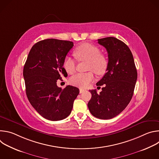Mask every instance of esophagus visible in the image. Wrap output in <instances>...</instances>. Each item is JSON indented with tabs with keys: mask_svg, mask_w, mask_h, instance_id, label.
<instances>
[{
	"mask_svg": "<svg viewBox=\"0 0 159 159\" xmlns=\"http://www.w3.org/2000/svg\"><path fill=\"white\" fill-rule=\"evenodd\" d=\"M79 90H80L79 92H80V94H81V93H84V92L85 91V90H84V89H79Z\"/></svg>",
	"mask_w": 159,
	"mask_h": 159,
	"instance_id": "obj_1",
	"label": "esophagus"
}]
</instances>
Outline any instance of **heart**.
I'll list each match as a JSON object with an SVG mask.
<instances>
[{
  "label": "heart",
  "instance_id": "b5f03b06",
  "mask_svg": "<svg viewBox=\"0 0 159 159\" xmlns=\"http://www.w3.org/2000/svg\"><path fill=\"white\" fill-rule=\"evenodd\" d=\"M74 54L79 61H87V69L93 70L98 75H103L107 68L108 61L107 57L100 53L99 48L94 44L85 43L77 47ZM64 70L69 74L75 72L76 69L75 61L70 56H66L63 61ZM94 79L93 72L79 73L72 76L70 83L77 87L85 88Z\"/></svg>",
  "mask_w": 159,
  "mask_h": 159
}]
</instances>
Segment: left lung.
<instances>
[{
    "mask_svg": "<svg viewBox=\"0 0 159 159\" xmlns=\"http://www.w3.org/2000/svg\"><path fill=\"white\" fill-rule=\"evenodd\" d=\"M108 54L107 72L96 84L104 85L102 91L90 90L92 98L88 102L90 113L96 118L109 120L118 115L128 106L133 95L137 71L131 50L115 37L98 39Z\"/></svg>",
    "mask_w": 159,
    "mask_h": 159,
    "instance_id": "1",
    "label": "left lung"
}]
</instances>
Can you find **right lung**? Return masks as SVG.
Returning a JSON list of instances; mask_svg holds the SVG:
<instances>
[{"instance_id":"1","label":"right lung","mask_w":159,"mask_h":159,"mask_svg":"<svg viewBox=\"0 0 159 159\" xmlns=\"http://www.w3.org/2000/svg\"><path fill=\"white\" fill-rule=\"evenodd\" d=\"M74 47L70 41L47 39L31 48L23 69L28 99L39 114L51 121L66 118L72 111L79 94L77 87L67 85L62 89L58 79L67 77L63 61Z\"/></svg>"}]
</instances>
